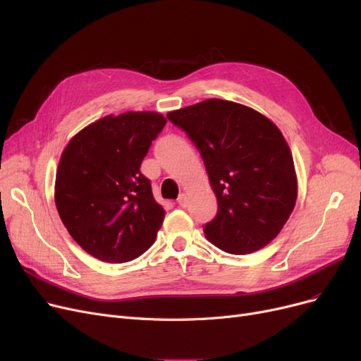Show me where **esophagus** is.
Masks as SVG:
<instances>
[{"label": "esophagus", "instance_id": "obj_1", "mask_svg": "<svg viewBox=\"0 0 361 361\" xmlns=\"http://www.w3.org/2000/svg\"><path fill=\"white\" fill-rule=\"evenodd\" d=\"M178 204H179L180 207H187V206H188V197H187V194H180V195H179Z\"/></svg>", "mask_w": 361, "mask_h": 361}]
</instances>
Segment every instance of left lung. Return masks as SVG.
Listing matches in <instances>:
<instances>
[{
  "label": "left lung",
  "instance_id": "left-lung-1",
  "mask_svg": "<svg viewBox=\"0 0 361 361\" xmlns=\"http://www.w3.org/2000/svg\"><path fill=\"white\" fill-rule=\"evenodd\" d=\"M200 152L218 211L203 226L232 255L253 253L274 239L297 200V174L280 129L251 108L207 99L167 114Z\"/></svg>",
  "mask_w": 361,
  "mask_h": 361
}]
</instances>
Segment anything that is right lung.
<instances>
[{"instance_id":"1","label":"right lung","mask_w":361,"mask_h":361,"mask_svg":"<svg viewBox=\"0 0 361 361\" xmlns=\"http://www.w3.org/2000/svg\"><path fill=\"white\" fill-rule=\"evenodd\" d=\"M166 123L152 111L106 116L64 149L56 176L57 211L93 257L122 264L155 243L166 212L140 167Z\"/></svg>"}]
</instances>
